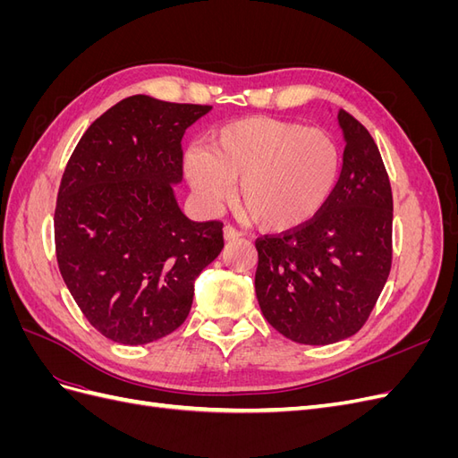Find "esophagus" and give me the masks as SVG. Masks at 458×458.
Segmentation results:
<instances>
[{"label": "esophagus", "instance_id": "obj_1", "mask_svg": "<svg viewBox=\"0 0 458 458\" xmlns=\"http://www.w3.org/2000/svg\"><path fill=\"white\" fill-rule=\"evenodd\" d=\"M224 237H225V241H237V239H241L242 237V233L241 231H237L234 229L233 225H225L224 227Z\"/></svg>", "mask_w": 458, "mask_h": 458}]
</instances>
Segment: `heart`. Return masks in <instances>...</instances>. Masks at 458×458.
I'll return each instance as SVG.
<instances>
[{
	"label": "heart",
	"mask_w": 458,
	"mask_h": 458,
	"mask_svg": "<svg viewBox=\"0 0 458 458\" xmlns=\"http://www.w3.org/2000/svg\"><path fill=\"white\" fill-rule=\"evenodd\" d=\"M342 170L336 141L303 123L246 118L192 148L185 174L206 208L224 202L237 182V206L266 231H290L313 219L335 192Z\"/></svg>",
	"instance_id": "obj_1"
}]
</instances>
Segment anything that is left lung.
<instances>
[{
    "mask_svg": "<svg viewBox=\"0 0 458 458\" xmlns=\"http://www.w3.org/2000/svg\"><path fill=\"white\" fill-rule=\"evenodd\" d=\"M344 164L328 202L308 224L256 241V296L267 323L298 344L353 336L392 269L394 199L380 150L340 110Z\"/></svg>",
    "mask_w": 458,
    "mask_h": 458,
    "instance_id": "obj_1",
    "label": "left lung"
}]
</instances>
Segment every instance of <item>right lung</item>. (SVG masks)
Listing matches in <instances>:
<instances>
[{"instance_id":"right-lung-1","label":"right lung","mask_w":458,"mask_h":458,"mask_svg":"<svg viewBox=\"0 0 458 458\" xmlns=\"http://www.w3.org/2000/svg\"><path fill=\"white\" fill-rule=\"evenodd\" d=\"M210 110L128 97L91 123L66 164L55 208L57 263L108 340L141 345L182 327L195 279L224 248V224L191 221L174 195L183 133Z\"/></svg>"}]
</instances>
